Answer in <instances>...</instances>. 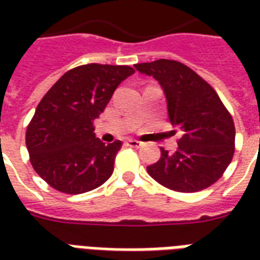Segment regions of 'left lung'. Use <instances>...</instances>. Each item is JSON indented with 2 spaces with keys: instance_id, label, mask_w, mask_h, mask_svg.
Instances as JSON below:
<instances>
[{
  "instance_id": "left-lung-1",
  "label": "left lung",
  "mask_w": 260,
  "mask_h": 260,
  "mask_svg": "<svg viewBox=\"0 0 260 260\" xmlns=\"http://www.w3.org/2000/svg\"><path fill=\"white\" fill-rule=\"evenodd\" d=\"M131 74L129 67L82 65L68 71L39 103L26 129V147L35 171L54 189L85 193L111 177L122 142L97 138L93 124Z\"/></svg>"
}]
</instances>
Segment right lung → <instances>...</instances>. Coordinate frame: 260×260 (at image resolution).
Wrapping results in <instances>:
<instances>
[{
    "label": "right lung",
    "mask_w": 260,
    "mask_h": 260,
    "mask_svg": "<svg viewBox=\"0 0 260 260\" xmlns=\"http://www.w3.org/2000/svg\"><path fill=\"white\" fill-rule=\"evenodd\" d=\"M138 71L163 87L170 122L177 129L173 147H161L157 163L147 173L169 189L198 192L224 174L235 150L234 121L212 86L181 62L158 59Z\"/></svg>",
    "instance_id": "add662e5"
}]
</instances>
